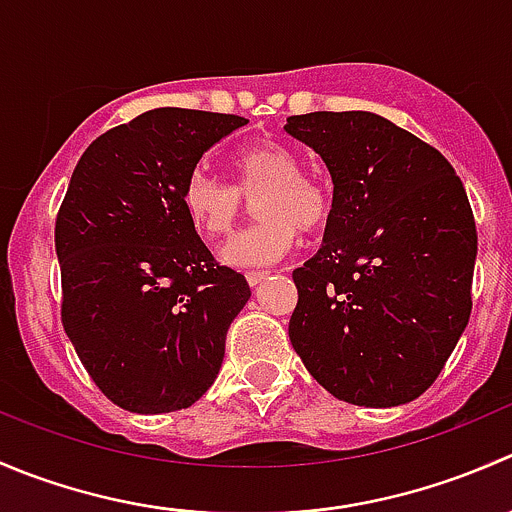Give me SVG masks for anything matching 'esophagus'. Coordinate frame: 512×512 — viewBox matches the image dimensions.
I'll use <instances>...</instances> for the list:
<instances>
[{
    "instance_id": "34e87169",
    "label": "esophagus",
    "mask_w": 512,
    "mask_h": 512,
    "mask_svg": "<svg viewBox=\"0 0 512 512\" xmlns=\"http://www.w3.org/2000/svg\"><path fill=\"white\" fill-rule=\"evenodd\" d=\"M270 277V272L267 270H257V272H247V282H250V287H260L262 282Z\"/></svg>"
}]
</instances>
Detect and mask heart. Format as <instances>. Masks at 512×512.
<instances>
[{
    "instance_id": "obj_1",
    "label": "heart",
    "mask_w": 512,
    "mask_h": 512,
    "mask_svg": "<svg viewBox=\"0 0 512 512\" xmlns=\"http://www.w3.org/2000/svg\"><path fill=\"white\" fill-rule=\"evenodd\" d=\"M237 187L256 195L255 213L260 223L237 232L223 247L225 265L240 270H260L280 262L297 247L299 227L304 232L322 230L332 218V195L319 180L302 173V158L285 143H255L232 158ZM185 215L205 237H223L240 215L242 200L236 188L208 170L188 175L180 193Z\"/></svg>"
}]
</instances>
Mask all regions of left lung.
Listing matches in <instances>:
<instances>
[{"label":"left lung","instance_id":"obj_1","mask_svg":"<svg viewBox=\"0 0 512 512\" xmlns=\"http://www.w3.org/2000/svg\"><path fill=\"white\" fill-rule=\"evenodd\" d=\"M285 131L334 185L322 247L292 272L294 352L347 404H409L471 317L478 235L466 188L436 148L376 113H304Z\"/></svg>","mask_w":512,"mask_h":512}]
</instances>
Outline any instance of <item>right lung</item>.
Listing matches in <instances>:
<instances>
[{"instance_id": "1", "label": "right lung", "mask_w": 512, "mask_h": 512, "mask_svg": "<svg viewBox=\"0 0 512 512\" xmlns=\"http://www.w3.org/2000/svg\"><path fill=\"white\" fill-rule=\"evenodd\" d=\"M247 118L153 108L84 151L56 218L61 322L98 389L131 414L193 406L218 379L245 275L185 215L195 165Z\"/></svg>"}]
</instances>
